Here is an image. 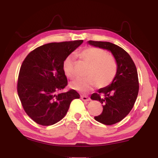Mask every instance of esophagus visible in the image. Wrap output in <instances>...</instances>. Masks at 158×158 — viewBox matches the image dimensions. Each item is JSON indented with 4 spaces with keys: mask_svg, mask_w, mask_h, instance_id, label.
<instances>
[{
    "mask_svg": "<svg viewBox=\"0 0 158 158\" xmlns=\"http://www.w3.org/2000/svg\"><path fill=\"white\" fill-rule=\"evenodd\" d=\"M81 99L83 100L85 102H89L90 100V99L89 97H88V96H85V95H81Z\"/></svg>",
    "mask_w": 158,
    "mask_h": 158,
    "instance_id": "esophagus-1",
    "label": "esophagus"
}]
</instances>
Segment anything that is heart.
<instances>
[{"label":"heart","mask_w":158,"mask_h":158,"mask_svg":"<svg viewBox=\"0 0 158 158\" xmlns=\"http://www.w3.org/2000/svg\"><path fill=\"white\" fill-rule=\"evenodd\" d=\"M77 56L89 65V68L85 79H74L70 81L69 86L72 89L88 92L95 85L98 88H104L113 81L117 70V64L113 56L101 48L93 47L85 48ZM74 64V58L73 55L68 56L63 61V73L68 78L73 77Z\"/></svg>","instance_id":"obj_1"}]
</instances>
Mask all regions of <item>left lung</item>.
<instances>
[{"label":"left lung","instance_id":"obj_1","mask_svg":"<svg viewBox=\"0 0 158 158\" xmlns=\"http://www.w3.org/2000/svg\"><path fill=\"white\" fill-rule=\"evenodd\" d=\"M91 46L110 52L117 64L116 74L107 86L91 95V100L102 105L103 111L96 121L110 125L122 121L132 110L139 93L137 70L130 56L121 47L109 42L88 41Z\"/></svg>","mask_w":158,"mask_h":158}]
</instances>
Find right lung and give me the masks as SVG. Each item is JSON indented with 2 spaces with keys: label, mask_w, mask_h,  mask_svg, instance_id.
<instances>
[{
  "label": "right lung",
  "mask_w": 158,
  "mask_h": 158,
  "mask_svg": "<svg viewBox=\"0 0 158 158\" xmlns=\"http://www.w3.org/2000/svg\"><path fill=\"white\" fill-rule=\"evenodd\" d=\"M83 40L52 42L32 51L21 66L17 92L23 109L37 124L48 126L63 119L76 90L61 93L68 84L63 63Z\"/></svg>",
  "instance_id": "1"
}]
</instances>
